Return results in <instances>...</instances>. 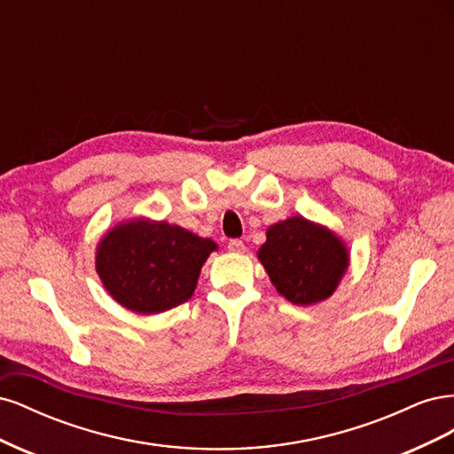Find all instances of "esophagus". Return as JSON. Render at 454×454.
<instances>
[{
	"mask_svg": "<svg viewBox=\"0 0 454 454\" xmlns=\"http://www.w3.org/2000/svg\"><path fill=\"white\" fill-rule=\"evenodd\" d=\"M227 248H229L231 252H235V254H242V252L246 250V246H244V242H242V240H239V239H232V240H229Z\"/></svg>",
	"mask_w": 454,
	"mask_h": 454,
	"instance_id": "obj_1",
	"label": "esophagus"
}]
</instances>
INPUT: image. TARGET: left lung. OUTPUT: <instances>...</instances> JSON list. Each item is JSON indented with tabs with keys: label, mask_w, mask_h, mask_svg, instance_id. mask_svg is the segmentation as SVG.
<instances>
[{
	"label": "left lung",
	"mask_w": 454,
	"mask_h": 454,
	"mask_svg": "<svg viewBox=\"0 0 454 454\" xmlns=\"http://www.w3.org/2000/svg\"><path fill=\"white\" fill-rule=\"evenodd\" d=\"M257 255L278 294L294 305L327 299L348 267L345 244L299 215L270 225Z\"/></svg>",
	"instance_id": "obj_1"
}]
</instances>
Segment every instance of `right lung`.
<instances>
[{"mask_svg":"<svg viewBox=\"0 0 454 454\" xmlns=\"http://www.w3.org/2000/svg\"><path fill=\"white\" fill-rule=\"evenodd\" d=\"M215 242L177 225L132 219L112 229L96 252V270L117 303L138 314L170 310L193 295Z\"/></svg>","mask_w":454,"mask_h":454,"instance_id":"add662e5","label":"right lung"}]
</instances>
